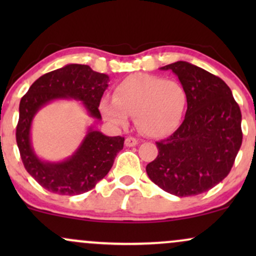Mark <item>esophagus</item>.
<instances>
[{
	"mask_svg": "<svg viewBox=\"0 0 256 256\" xmlns=\"http://www.w3.org/2000/svg\"><path fill=\"white\" fill-rule=\"evenodd\" d=\"M138 144V140H136V138L134 137H128L125 140V146H134Z\"/></svg>",
	"mask_w": 256,
	"mask_h": 256,
	"instance_id": "34e87169",
	"label": "esophagus"
}]
</instances>
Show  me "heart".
I'll list each match as a JSON object with an SVG mask.
<instances>
[{
	"instance_id": "1",
	"label": "heart",
	"mask_w": 256,
	"mask_h": 256,
	"mask_svg": "<svg viewBox=\"0 0 256 256\" xmlns=\"http://www.w3.org/2000/svg\"><path fill=\"white\" fill-rule=\"evenodd\" d=\"M186 104V92L177 80L134 73L116 84L113 98L100 101V110L116 128H126L130 116H136V124L143 134L161 138L177 131Z\"/></svg>"
}]
</instances>
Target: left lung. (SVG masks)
Here are the masks:
<instances>
[{
  "mask_svg": "<svg viewBox=\"0 0 256 256\" xmlns=\"http://www.w3.org/2000/svg\"><path fill=\"white\" fill-rule=\"evenodd\" d=\"M177 76L188 98L184 122L146 165L152 183L172 195L208 192L231 171L242 144V114L230 88L212 73L186 62L161 67Z\"/></svg>",
  "mask_w": 256,
  "mask_h": 256,
  "instance_id": "1",
  "label": "left lung"
}]
</instances>
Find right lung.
Returning a JSON list of instances; mask_svg holds the SVG:
<instances>
[{"label": "right lung", "mask_w": 256, "mask_h": 256, "mask_svg": "<svg viewBox=\"0 0 256 256\" xmlns=\"http://www.w3.org/2000/svg\"><path fill=\"white\" fill-rule=\"evenodd\" d=\"M110 77L92 71L88 64H70L46 73L31 85L19 104L16 144L26 171L48 192L58 195H79L95 188L110 172L124 137L106 136L90 126L80 146L60 162L40 160L31 142V125L40 108L54 100L82 101L91 118L101 120L100 101Z\"/></svg>", "instance_id": "right-lung-1"}]
</instances>
